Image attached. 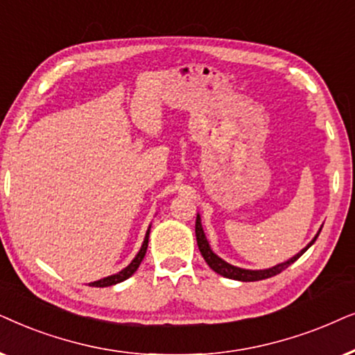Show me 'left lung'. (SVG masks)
Instances as JSON below:
<instances>
[{"label": "left lung", "mask_w": 355, "mask_h": 355, "mask_svg": "<svg viewBox=\"0 0 355 355\" xmlns=\"http://www.w3.org/2000/svg\"><path fill=\"white\" fill-rule=\"evenodd\" d=\"M195 232H196L198 248H200L202 258H205V261H206L207 264H209V268L212 269V271H216L217 274H220V276H224V277H229V279L243 281V282H253V281L268 279V277H272V276H276V274L282 272L286 268H289L292 263L297 261V259H299V258L302 257V254H304V253L306 252V250H309V248L311 247V245H313L316 237H318V234H316V237H315L313 240H311L309 247H305L299 254H295L294 258H291L289 261L277 264V266H274V268L263 269V271H252V269H242V268L232 266V264L225 263L224 259H220L219 257H217V254L212 253V250L209 248V243H207V240H206V235H205V232H202L200 216H196Z\"/></svg>", "instance_id": "1"}]
</instances>
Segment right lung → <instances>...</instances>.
Masks as SVG:
<instances>
[{
  "label": "right lung",
  "mask_w": 355,
  "mask_h": 355,
  "mask_svg": "<svg viewBox=\"0 0 355 355\" xmlns=\"http://www.w3.org/2000/svg\"><path fill=\"white\" fill-rule=\"evenodd\" d=\"M149 232H150V227L148 229V232H146V239H144V243L143 247H141L139 253L136 254V258L131 261L128 266H126L123 271H120L118 274H113V276H108V277H103L101 281H96V282H91L92 287H108V286H113V284H118V282L128 279L130 276H133L136 272V269L139 268L141 261H143L144 254H146V250H148V242H149Z\"/></svg>",
  "instance_id": "right-lung-1"
}]
</instances>
